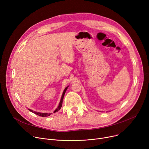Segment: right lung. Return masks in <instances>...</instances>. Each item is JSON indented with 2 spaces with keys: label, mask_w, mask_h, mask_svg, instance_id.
<instances>
[{
  "label": "right lung",
  "mask_w": 149,
  "mask_h": 149,
  "mask_svg": "<svg viewBox=\"0 0 149 149\" xmlns=\"http://www.w3.org/2000/svg\"><path fill=\"white\" fill-rule=\"evenodd\" d=\"M68 87H67L65 88L64 91H63V93H62V97H61V99L60 102H59V105H58V107H57V109H56V110L54 111V113H56V112L58 111H59V110H60V109H61V107H62V105L63 98V97H64L65 93V92H66V91H67V90ZM28 110H29V111H31L32 113H35V114L38 115V116H40V117H48V116H49L52 114V113H39V112L33 111V110H31V109H28Z\"/></svg>",
  "instance_id": "obj_1"
}]
</instances>
